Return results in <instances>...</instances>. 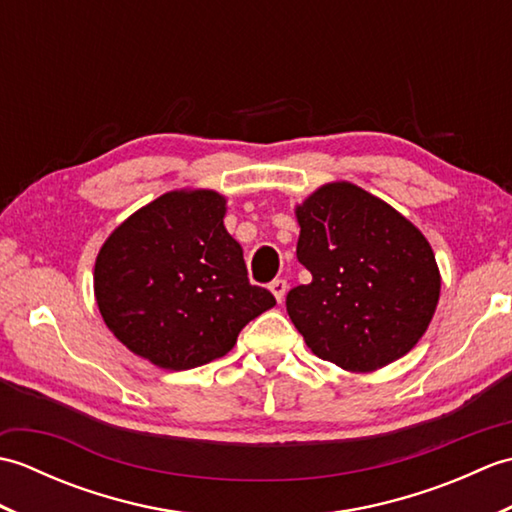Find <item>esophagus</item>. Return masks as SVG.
I'll return each mask as SVG.
<instances>
[{"label":"esophagus","mask_w":512,"mask_h":512,"mask_svg":"<svg viewBox=\"0 0 512 512\" xmlns=\"http://www.w3.org/2000/svg\"><path fill=\"white\" fill-rule=\"evenodd\" d=\"M286 290H288L286 279H275V281H270V292H273L275 299H277L279 303L284 301V297H286Z\"/></svg>","instance_id":"1"}]
</instances>
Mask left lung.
<instances>
[{"mask_svg":"<svg viewBox=\"0 0 512 512\" xmlns=\"http://www.w3.org/2000/svg\"><path fill=\"white\" fill-rule=\"evenodd\" d=\"M308 286L286 308L303 341L347 372L398 361L427 332L440 299L436 255L394 206L352 182H328L295 206Z\"/></svg>","mask_w":512,"mask_h":512,"instance_id":"left-lung-1","label":"left lung"}]
</instances>
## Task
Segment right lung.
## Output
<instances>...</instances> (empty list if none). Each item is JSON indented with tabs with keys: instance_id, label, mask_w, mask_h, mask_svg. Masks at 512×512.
<instances>
[{
	"instance_id": "obj_1",
	"label": "right lung",
	"mask_w": 512,
	"mask_h": 512,
	"mask_svg": "<svg viewBox=\"0 0 512 512\" xmlns=\"http://www.w3.org/2000/svg\"><path fill=\"white\" fill-rule=\"evenodd\" d=\"M211 189L160 195L118 224L94 264L101 317L129 352L162 369H191L233 350L248 321L275 306L250 286L244 250Z\"/></svg>"
}]
</instances>
